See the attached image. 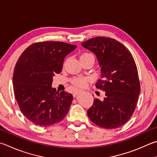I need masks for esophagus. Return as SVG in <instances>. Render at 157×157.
<instances>
[{
    "label": "esophagus",
    "instance_id": "obj_1",
    "mask_svg": "<svg viewBox=\"0 0 157 157\" xmlns=\"http://www.w3.org/2000/svg\"><path fill=\"white\" fill-rule=\"evenodd\" d=\"M80 91H81V90H78V91H77V92H75V93H73V96L75 97L77 95H78V94L79 93H80Z\"/></svg>",
    "mask_w": 157,
    "mask_h": 157
}]
</instances>
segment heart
<instances>
[{"instance_id": "1", "label": "heart", "mask_w": 157, "mask_h": 157, "mask_svg": "<svg viewBox=\"0 0 157 157\" xmlns=\"http://www.w3.org/2000/svg\"><path fill=\"white\" fill-rule=\"evenodd\" d=\"M86 57H91V58H94V56L93 54L90 53H84L81 56L80 58H86ZM90 80V78L88 77H75L71 79V83L73 85L78 87H84L86 86L87 82Z\"/></svg>"}]
</instances>
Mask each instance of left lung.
I'll return each mask as SVG.
<instances>
[{
  "label": "left lung",
  "instance_id": "left-lung-1",
  "mask_svg": "<svg viewBox=\"0 0 157 157\" xmlns=\"http://www.w3.org/2000/svg\"><path fill=\"white\" fill-rule=\"evenodd\" d=\"M82 46L95 54L101 72L95 86L105 92L103 100L94 99L88 117L108 129L123 126L135 110L141 88L132 54L121 42L106 37L89 39Z\"/></svg>",
  "mask_w": 157,
  "mask_h": 157
}]
</instances>
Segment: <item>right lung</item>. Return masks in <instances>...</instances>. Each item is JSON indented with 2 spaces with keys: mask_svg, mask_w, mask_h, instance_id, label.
Segmentation results:
<instances>
[{
  "mask_svg": "<svg viewBox=\"0 0 157 157\" xmlns=\"http://www.w3.org/2000/svg\"><path fill=\"white\" fill-rule=\"evenodd\" d=\"M77 46L44 41L28 47L17 61L13 74L14 95L22 114L37 126L59 123L69 112L73 95L51 86L62 69L64 59Z\"/></svg>",
  "mask_w": 157,
  "mask_h": 157,
  "instance_id": "obj_1",
  "label": "right lung"
}]
</instances>
